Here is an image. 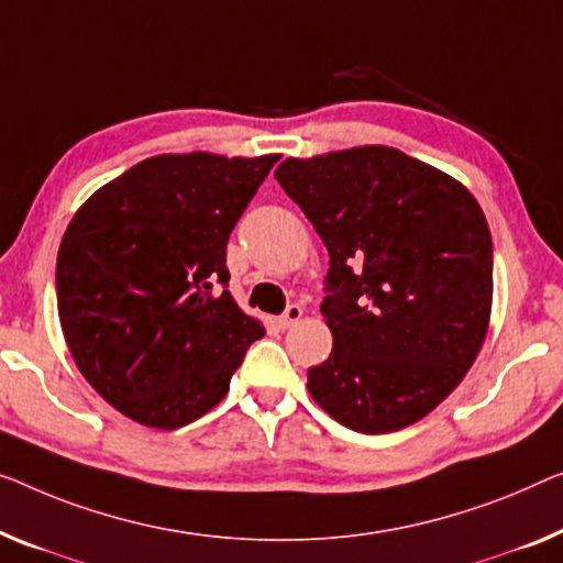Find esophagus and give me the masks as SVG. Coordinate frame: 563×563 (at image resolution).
<instances>
[{"label":"esophagus","instance_id":"34e87169","mask_svg":"<svg viewBox=\"0 0 563 563\" xmlns=\"http://www.w3.org/2000/svg\"><path fill=\"white\" fill-rule=\"evenodd\" d=\"M300 316H303V308L298 303H290L283 310V316H278V329H290V325H296L300 321Z\"/></svg>","mask_w":563,"mask_h":563}]
</instances>
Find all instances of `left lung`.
Masks as SVG:
<instances>
[{
	"mask_svg": "<svg viewBox=\"0 0 563 563\" xmlns=\"http://www.w3.org/2000/svg\"><path fill=\"white\" fill-rule=\"evenodd\" d=\"M329 250L331 356L308 389L335 422L387 434L430 415L485 341L493 240L463 184L389 146L275 169Z\"/></svg>",
	"mask_w": 563,
	"mask_h": 563,
	"instance_id": "1",
	"label": "left lung"
}]
</instances>
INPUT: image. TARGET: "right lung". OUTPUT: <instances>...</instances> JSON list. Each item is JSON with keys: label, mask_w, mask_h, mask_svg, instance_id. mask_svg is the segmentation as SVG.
<instances>
[{"label": "right lung", "mask_w": 563, "mask_h": 563, "mask_svg": "<svg viewBox=\"0 0 563 563\" xmlns=\"http://www.w3.org/2000/svg\"><path fill=\"white\" fill-rule=\"evenodd\" d=\"M278 158L154 156L73 217L57 313L82 376L125 417L158 430L195 422L265 335L228 290V240Z\"/></svg>", "instance_id": "obj_1"}]
</instances>
